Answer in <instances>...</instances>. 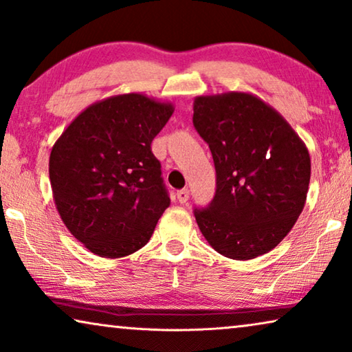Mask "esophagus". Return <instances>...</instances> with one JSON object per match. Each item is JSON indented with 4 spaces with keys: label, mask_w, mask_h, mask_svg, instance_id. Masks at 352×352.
Returning a JSON list of instances; mask_svg holds the SVG:
<instances>
[{
    "label": "esophagus",
    "mask_w": 352,
    "mask_h": 352,
    "mask_svg": "<svg viewBox=\"0 0 352 352\" xmlns=\"http://www.w3.org/2000/svg\"><path fill=\"white\" fill-rule=\"evenodd\" d=\"M177 199H178V202H180V204H186L188 199H190V191H188L186 188H183V190L177 191Z\"/></svg>",
    "instance_id": "34e87169"
}]
</instances>
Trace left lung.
<instances>
[{
	"instance_id": "left-lung-1",
	"label": "left lung",
	"mask_w": 352,
	"mask_h": 352,
	"mask_svg": "<svg viewBox=\"0 0 352 352\" xmlns=\"http://www.w3.org/2000/svg\"><path fill=\"white\" fill-rule=\"evenodd\" d=\"M192 123L212 151L217 192L194 210L214 251L246 261L269 253L305 207L311 175L307 145L274 107L250 93L194 99Z\"/></svg>"
}]
</instances>
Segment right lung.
I'll return each instance as SVG.
<instances>
[{"instance_id": "add662e5", "label": "right lung", "mask_w": 352, "mask_h": 352, "mask_svg": "<svg viewBox=\"0 0 352 352\" xmlns=\"http://www.w3.org/2000/svg\"><path fill=\"white\" fill-rule=\"evenodd\" d=\"M174 113L140 93L88 106L52 146L56 210L74 237L101 258L142 248L170 206L151 142Z\"/></svg>"}]
</instances>
